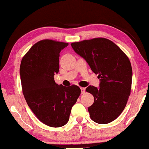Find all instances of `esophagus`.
Masks as SVG:
<instances>
[{"label": "esophagus", "mask_w": 149, "mask_h": 149, "mask_svg": "<svg viewBox=\"0 0 149 149\" xmlns=\"http://www.w3.org/2000/svg\"><path fill=\"white\" fill-rule=\"evenodd\" d=\"M81 93H82V94H84V93H85V88L81 87Z\"/></svg>", "instance_id": "esophagus-1"}]
</instances>
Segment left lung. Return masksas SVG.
I'll list each match as a JSON object with an SVG mask.
<instances>
[{
    "mask_svg": "<svg viewBox=\"0 0 149 149\" xmlns=\"http://www.w3.org/2000/svg\"><path fill=\"white\" fill-rule=\"evenodd\" d=\"M71 46L100 79V88L89 86L86 88L95 98L88 108L91 118L98 124L112 122L122 113L130 94L132 70L129 58L113 41L105 38L72 42Z\"/></svg>",
    "mask_w": 149,
    "mask_h": 149,
    "instance_id": "obj_1",
    "label": "left lung"
}]
</instances>
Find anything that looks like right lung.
Instances as JSON below:
<instances>
[{
	"instance_id": "add662e5",
	"label": "right lung",
	"mask_w": 149,
	"mask_h": 149,
	"mask_svg": "<svg viewBox=\"0 0 149 149\" xmlns=\"http://www.w3.org/2000/svg\"><path fill=\"white\" fill-rule=\"evenodd\" d=\"M68 43L45 39L35 43L23 56L20 67L22 93L38 119L51 127L67 124L81 91L77 85H58L59 56Z\"/></svg>"
}]
</instances>
